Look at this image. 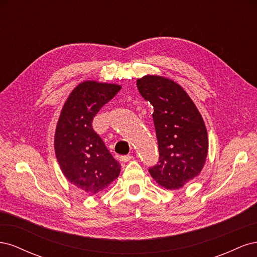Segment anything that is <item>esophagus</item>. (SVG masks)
I'll use <instances>...</instances> for the list:
<instances>
[{
  "mask_svg": "<svg viewBox=\"0 0 257 257\" xmlns=\"http://www.w3.org/2000/svg\"><path fill=\"white\" fill-rule=\"evenodd\" d=\"M132 155L131 154H127V155H122V157H120V161L121 162H128L132 160Z\"/></svg>",
  "mask_w": 257,
  "mask_h": 257,
  "instance_id": "esophagus-1",
  "label": "esophagus"
}]
</instances>
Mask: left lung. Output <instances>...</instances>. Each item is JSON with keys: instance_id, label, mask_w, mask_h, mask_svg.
Returning <instances> with one entry per match:
<instances>
[{"instance_id": "1", "label": "left lung", "mask_w": 257, "mask_h": 257, "mask_svg": "<svg viewBox=\"0 0 257 257\" xmlns=\"http://www.w3.org/2000/svg\"><path fill=\"white\" fill-rule=\"evenodd\" d=\"M142 96L153 106L159 144L158 164L151 177L167 190L182 188L204 168L208 134L197 107L180 84L158 75L137 79Z\"/></svg>"}]
</instances>
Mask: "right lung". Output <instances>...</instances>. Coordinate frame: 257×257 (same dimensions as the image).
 Segmentation results:
<instances>
[{"label":"right lung","mask_w":257,"mask_h":257,"mask_svg":"<svg viewBox=\"0 0 257 257\" xmlns=\"http://www.w3.org/2000/svg\"><path fill=\"white\" fill-rule=\"evenodd\" d=\"M121 85L88 80L79 83L62 108L54 134V152L67 180L84 193L102 192L120 174L121 165L92 127L93 118Z\"/></svg>","instance_id":"right-lung-1"}]
</instances>
